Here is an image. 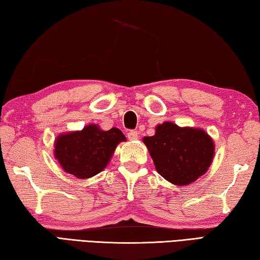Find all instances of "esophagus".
<instances>
[{
    "label": "esophagus",
    "instance_id": "1",
    "mask_svg": "<svg viewBox=\"0 0 260 260\" xmlns=\"http://www.w3.org/2000/svg\"><path fill=\"white\" fill-rule=\"evenodd\" d=\"M127 138H128L129 141H134L139 139V133L136 131H131L127 133Z\"/></svg>",
    "mask_w": 260,
    "mask_h": 260
}]
</instances>
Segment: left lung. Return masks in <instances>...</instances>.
<instances>
[{"label": "left lung", "mask_w": 260, "mask_h": 260, "mask_svg": "<svg viewBox=\"0 0 260 260\" xmlns=\"http://www.w3.org/2000/svg\"><path fill=\"white\" fill-rule=\"evenodd\" d=\"M143 142L157 172L178 186L204 175L215 154L214 141L205 131L169 121L155 127V134L145 136Z\"/></svg>", "instance_id": "1"}]
</instances>
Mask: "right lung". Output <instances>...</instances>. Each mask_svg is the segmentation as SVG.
Masks as SVG:
<instances>
[{
	"mask_svg": "<svg viewBox=\"0 0 260 260\" xmlns=\"http://www.w3.org/2000/svg\"><path fill=\"white\" fill-rule=\"evenodd\" d=\"M126 141L120 129L102 131L95 124L61 134L55 140L54 157L66 173L89 178L107 167L117 145Z\"/></svg>",
	"mask_w": 260,
	"mask_h": 260,
	"instance_id": "obj_1",
	"label": "right lung"
}]
</instances>
